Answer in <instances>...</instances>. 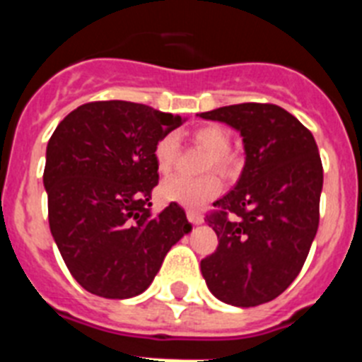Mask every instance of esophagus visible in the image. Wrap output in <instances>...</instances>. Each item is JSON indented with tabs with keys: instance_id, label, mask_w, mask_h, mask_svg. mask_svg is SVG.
<instances>
[{
	"instance_id": "esophagus-1",
	"label": "esophagus",
	"mask_w": 362,
	"mask_h": 362,
	"mask_svg": "<svg viewBox=\"0 0 362 362\" xmlns=\"http://www.w3.org/2000/svg\"><path fill=\"white\" fill-rule=\"evenodd\" d=\"M187 217L188 221H190L192 225H203V216H201L199 212H196V210H188L187 212Z\"/></svg>"
}]
</instances>
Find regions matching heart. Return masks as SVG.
<instances>
[{
    "label": "heart",
    "instance_id": "1",
    "mask_svg": "<svg viewBox=\"0 0 362 362\" xmlns=\"http://www.w3.org/2000/svg\"><path fill=\"white\" fill-rule=\"evenodd\" d=\"M194 141L209 152L204 168H216L221 174L230 175L235 168V161L228 153L230 134L223 127L206 124L194 132ZM156 166L161 174L172 170L177 158V137L166 134L161 137L153 150ZM221 183L214 174L201 177H187V175H172L165 179L159 187V196L168 203H177L187 209H201L204 204L219 196Z\"/></svg>",
    "mask_w": 362,
    "mask_h": 362
}]
</instances>
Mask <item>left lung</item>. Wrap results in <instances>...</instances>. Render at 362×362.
Instances as JSON below:
<instances>
[{
  "mask_svg": "<svg viewBox=\"0 0 362 362\" xmlns=\"http://www.w3.org/2000/svg\"><path fill=\"white\" fill-rule=\"evenodd\" d=\"M199 117L238 130L245 146L239 181L206 216L219 246L201 261V274L226 305H263L299 276L317 233V145L305 124L277 105H230Z\"/></svg>",
  "mask_w": 362,
  "mask_h": 362,
  "instance_id": "obj_1",
  "label": "left lung"
}]
</instances>
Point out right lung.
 <instances>
[{"label": "right lung", "mask_w": 362, "mask_h": 362, "mask_svg": "<svg viewBox=\"0 0 362 362\" xmlns=\"http://www.w3.org/2000/svg\"><path fill=\"white\" fill-rule=\"evenodd\" d=\"M183 117L130 101L72 110L47 145L49 225L66 268L86 292L129 299L145 292L192 225L177 203L153 216V150Z\"/></svg>", "instance_id": "right-lung-1"}]
</instances>
